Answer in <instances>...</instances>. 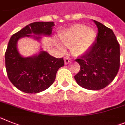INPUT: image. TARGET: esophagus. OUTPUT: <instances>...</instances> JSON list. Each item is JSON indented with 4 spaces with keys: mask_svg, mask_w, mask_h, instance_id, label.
Masks as SVG:
<instances>
[{
    "mask_svg": "<svg viewBox=\"0 0 125 125\" xmlns=\"http://www.w3.org/2000/svg\"><path fill=\"white\" fill-rule=\"evenodd\" d=\"M71 61V59H70V58L68 57H64V62H65V63L66 64H68Z\"/></svg>",
    "mask_w": 125,
    "mask_h": 125,
    "instance_id": "obj_1",
    "label": "esophagus"
}]
</instances>
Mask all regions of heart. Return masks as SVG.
I'll return each instance as SVG.
<instances>
[{
    "mask_svg": "<svg viewBox=\"0 0 125 125\" xmlns=\"http://www.w3.org/2000/svg\"><path fill=\"white\" fill-rule=\"evenodd\" d=\"M95 32L82 24H74L61 33L60 39L65 46H71L74 55H81L87 52L95 39Z\"/></svg>",
    "mask_w": 125,
    "mask_h": 125,
    "instance_id": "heart-1",
    "label": "heart"
}]
</instances>
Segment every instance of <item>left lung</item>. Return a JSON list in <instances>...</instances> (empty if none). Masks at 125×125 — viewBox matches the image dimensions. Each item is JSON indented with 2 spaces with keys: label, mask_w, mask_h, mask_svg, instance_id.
<instances>
[{
  "label": "left lung",
  "mask_w": 125,
  "mask_h": 125,
  "mask_svg": "<svg viewBox=\"0 0 125 125\" xmlns=\"http://www.w3.org/2000/svg\"><path fill=\"white\" fill-rule=\"evenodd\" d=\"M94 21L98 28L97 37L90 49L75 60L80 66V70L74 79L83 88L98 90L107 87L118 74L120 49L113 30Z\"/></svg>",
  "instance_id": "8db88e82"
}]
</instances>
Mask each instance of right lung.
I'll return each instance as SVG.
<instances>
[{"instance_id":"1","label":"right lung","mask_w":125,"mask_h":125,"mask_svg":"<svg viewBox=\"0 0 125 125\" xmlns=\"http://www.w3.org/2000/svg\"><path fill=\"white\" fill-rule=\"evenodd\" d=\"M54 25L53 22L32 23L10 37L5 53L6 71L14 86L23 92L37 94L47 89L64 62L63 57L55 58L45 51L33 57H23L17 49V42L22 37H30L31 33L51 35Z\"/></svg>"}]
</instances>
